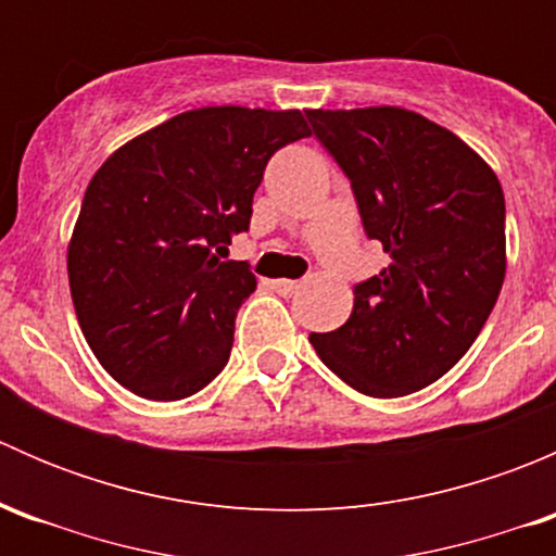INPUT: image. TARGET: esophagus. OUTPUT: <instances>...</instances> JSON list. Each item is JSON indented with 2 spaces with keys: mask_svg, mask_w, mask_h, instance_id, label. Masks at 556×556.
<instances>
[{
  "mask_svg": "<svg viewBox=\"0 0 556 556\" xmlns=\"http://www.w3.org/2000/svg\"><path fill=\"white\" fill-rule=\"evenodd\" d=\"M299 288L301 285L293 282V279H277V282H274V290H277L279 295H293L299 293Z\"/></svg>",
  "mask_w": 556,
  "mask_h": 556,
  "instance_id": "obj_1",
  "label": "esophagus"
}]
</instances>
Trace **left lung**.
Listing matches in <instances>:
<instances>
[{
	"label": "left lung",
	"instance_id": "obj_1",
	"mask_svg": "<svg viewBox=\"0 0 556 556\" xmlns=\"http://www.w3.org/2000/svg\"><path fill=\"white\" fill-rule=\"evenodd\" d=\"M390 266L355 285L350 319L312 333L319 361L371 397L433 384L470 350L506 277L495 172L439 123L401 110H309Z\"/></svg>",
	"mask_w": 556,
	"mask_h": 556
}]
</instances>
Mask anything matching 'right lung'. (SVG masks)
<instances>
[{
    "label": "right lung",
    "instance_id": "1",
    "mask_svg": "<svg viewBox=\"0 0 556 556\" xmlns=\"http://www.w3.org/2000/svg\"><path fill=\"white\" fill-rule=\"evenodd\" d=\"M309 134L299 110L201 106L93 174L66 268L83 336L115 382L179 401L226 368L257 282L244 261L223 257L250 228L268 159Z\"/></svg>",
    "mask_w": 556,
    "mask_h": 556
}]
</instances>
